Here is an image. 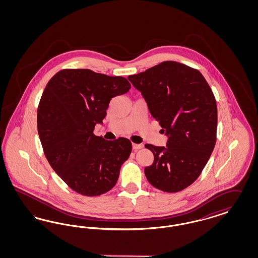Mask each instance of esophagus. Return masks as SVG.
I'll list each match as a JSON object with an SVG mask.
<instances>
[{
  "instance_id": "34e87169",
  "label": "esophagus",
  "mask_w": 258,
  "mask_h": 258,
  "mask_svg": "<svg viewBox=\"0 0 258 258\" xmlns=\"http://www.w3.org/2000/svg\"><path fill=\"white\" fill-rule=\"evenodd\" d=\"M143 146H144L143 144H135V143H134V144H133V149H134V150H138V149H142Z\"/></svg>"
}]
</instances>
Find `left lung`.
I'll return each mask as SVG.
<instances>
[{"label": "left lung", "mask_w": 258, "mask_h": 258, "mask_svg": "<svg viewBox=\"0 0 258 258\" xmlns=\"http://www.w3.org/2000/svg\"><path fill=\"white\" fill-rule=\"evenodd\" d=\"M127 79L147 103L167 136L166 147L146 144L154 162L145 167L149 183L166 192L192 184L207 164L217 140L218 110L214 94L197 70L162 61Z\"/></svg>", "instance_id": "1"}]
</instances>
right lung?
Masks as SVG:
<instances>
[{
	"label": "right lung",
	"instance_id": "right-lung-1",
	"mask_svg": "<svg viewBox=\"0 0 258 258\" xmlns=\"http://www.w3.org/2000/svg\"><path fill=\"white\" fill-rule=\"evenodd\" d=\"M121 76L91 70H62L45 87L37 109V131L51 167L74 191L97 197L116 184L132 143L94 135L114 97L130 91Z\"/></svg>",
	"mask_w": 258,
	"mask_h": 258
}]
</instances>
